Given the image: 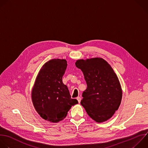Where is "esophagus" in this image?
Listing matches in <instances>:
<instances>
[{
    "label": "esophagus",
    "mask_w": 148,
    "mask_h": 148,
    "mask_svg": "<svg viewBox=\"0 0 148 148\" xmlns=\"http://www.w3.org/2000/svg\"><path fill=\"white\" fill-rule=\"evenodd\" d=\"M77 101H78V103H80V102H81V97H80L79 96H78V97H77Z\"/></svg>",
    "instance_id": "obj_1"
}]
</instances>
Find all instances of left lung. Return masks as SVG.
Listing matches in <instances>:
<instances>
[{"label":"left lung","mask_w":148,"mask_h":148,"mask_svg":"<svg viewBox=\"0 0 148 148\" xmlns=\"http://www.w3.org/2000/svg\"><path fill=\"white\" fill-rule=\"evenodd\" d=\"M76 67L82 71L87 88L81 102L87 114L97 123L111 118L122 99L119 80L112 67L102 58L78 60Z\"/></svg>","instance_id":"left-lung-1"}]
</instances>
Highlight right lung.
Masks as SVG:
<instances>
[{"mask_svg":"<svg viewBox=\"0 0 148 148\" xmlns=\"http://www.w3.org/2000/svg\"><path fill=\"white\" fill-rule=\"evenodd\" d=\"M67 66L64 59H52L40 70L32 91L34 106L45 119L52 123L63 120L72 106L78 101L71 99L62 77Z\"/></svg>","mask_w":148,"mask_h":148,"instance_id":"right-lung-1","label":"right lung"}]
</instances>
